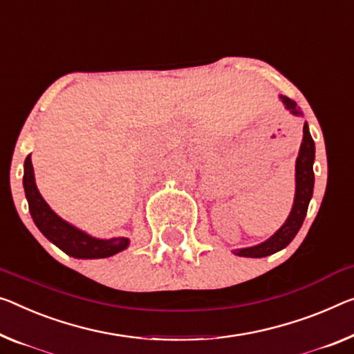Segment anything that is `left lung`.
Returning a JSON list of instances; mask_svg holds the SVG:
<instances>
[{
  "mask_svg": "<svg viewBox=\"0 0 354 354\" xmlns=\"http://www.w3.org/2000/svg\"><path fill=\"white\" fill-rule=\"evenodd\" d=\"M280 100L292 115H297V117L302 115V112L299 111V107L295 101L290 100L288 96H281V95H280ZM313 161H315V142L312 136H310L308 124L306 122L304 123L302 144H301V149H299V155L296 160V194H295V204H292L290 216H288L286 221L283 223V226H281L274 236L269 237L268 241L254 247L234 250V254H237V257H245V258H264V257H269V254L280 252L281 248H285L288 243L296 237L297 231L301 230L304 218H306L308 203L313 194V183H315Z\"/></svg>",
  "mask_w": 354,
  "mask_h": 354,
  "instance_id": "obj_1",
  "label": "left lung"
}]
</instances>
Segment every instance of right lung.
Returning a JSON list of instances; mask_svg holds the SVG:
<instances>
[{
    "label": "right lung",
    "instance_id": "add662e5",
    "mask_svg": "<svg viewBox=\"0 0 354 354\" xmlns=\"http://www.w3.org/2000/svg\"><path fill=\"white\" fill-rule=\"evenodd\" d=\"M24 171V188L32 221L48 241L55 243L59 250H63L69 257L80 259L109 258L129 245V239L127 237L96 239L69 225L63 218H59L55 212L48 207V204L36 187L31 155L26 156Z\"/></svg>",
    "mask_w": 354,
    "mask_h": 354
}]
</instances>
